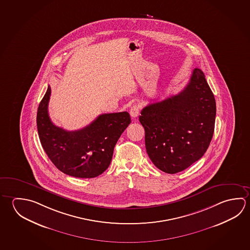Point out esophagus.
I'll list each match as a JSON object with an SVG mask.
<instances>
[{
    "mask_svg": "<svg viewBox=\"0 0 250 250\" xmlns=\"http://www.w3.org/2000/svg\"><path fill=\"white\" fill-rule=\"evenodd\" d=\"M140 109L139 104H133V106H131L130 114H131L132 119H136V118L140 115Z\"/></svg>",
    "mask_w": 250,
    "mask_h": 250,
    "instance_id": "34e87169",
    "label": "esophagus"
}]
</instances>
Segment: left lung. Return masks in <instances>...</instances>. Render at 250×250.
<instances>
[{
	"mask_svg": "<svg viewBox=\"0 0 250 250\" xmlns=\"http://www.w3.org/2000/svg\"><path fill=\"white\" fill-rule=\"evenodd\" d=\"M140 122L150 160L159 169L175 174L205 154L212 139L216 102L199 68L182 92L143 108Z\"/></svg>",
	"mask_w": 250,
	"mask_h": 250,
	"instance_id": "8db88e82",
	"label": "left lung"
}]
</instances>
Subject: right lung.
Returning a JSON list of instances; mask_svg holds the SVG:
<instances>
[{"mask_svg": "<svg viewBox=\"0 0 250 250\" xmlns=\"http://www.w3.org/2000/svg\"><path fill=\"white\" fill-rule=\"evenodd\" d=\"M51 88L40 102L37 125L40 142L59 170L79 178H93L110 166L115 145L131 123L127 111L107 113L77 131H66L49 118Z\"/></svg>", "mask_w": 250, "mask_h": 250, "instance_id": "right-lung-1", "label": "right lung"}]
</instances>
